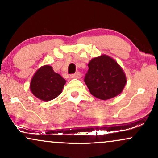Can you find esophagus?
Wrapping results in <instances>:
<instances>
[{"mask_svg": "<svg viewBox=\"0 0 158 158\" xmlns=\"http://www.w3.org/2000/svg\"><path fill=\"white\" fill-rule=\"evenodd\" d=\"M70 77L75 78V79H80V78L81 77V73H80V72H77V73L71 74V75H70Z\"/></svg>", "mask_w": 158, "mask_h": 158, "instance_id": "esophagus-1", "label": "esophagus"}]
</instances>
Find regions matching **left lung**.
I'll return each mask as SVG.
<instances>
[{
  "mask_svg": "<svg viewBox=\"0 0 158 158\" xmlns=\"http://www.w3.org/2000/svg\"><path fill=\"white\" fill-rule=\"evenodd\" d=\"M88 68L84 81L92 95L106 100L122 92L126 84V75L113 59L106 55L94 58Z\"/></svg>",
  "mask_w": 158,
  "mask_h": 158,
  "instance_id": "8db88e82",
  "label": "left lung"
}]
</instances>
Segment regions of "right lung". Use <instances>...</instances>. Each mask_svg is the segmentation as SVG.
Wrapping results in <instances>:
<instances>
[{"mask_svg":"<svg viewBox=\"0 0 158 158\" xmlns=\"http://www.w3.org/2000/svg\"><path fill=\"white\" fill-rule=\"evenodd\" d=\"M65 83V79L59 73H55L52 67L45 65L39 68L33 76L30 90L39 99L50 101L61 93Z\"/></svg>","mask_w":158,"mask_h":158,"instance_id":"add662e5","label":"right lung"}]
</instances>
